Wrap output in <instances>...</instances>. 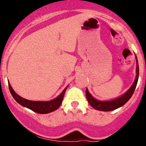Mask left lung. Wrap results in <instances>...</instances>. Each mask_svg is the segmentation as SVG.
<instances>
[{
  "label": "left lung",
  "instance_id": "8db88e82",
  "mask_svg": "<svg viewBox=\"0 0 146 146\" xmlns=\"http://www.w3.org/2000/svg\"><path fill=\"white\" fill-rule=\"evenodd\" d=\"M138 75H139V68H138V59L136 57V77L135 79L134 82H133V85H131L130 88L123 94L121 97L112 100H109V101H100L98 100L95 99L90 93L89 92L88 89H86L85 91V94H86L87 100H88L89 104L93 107L94 109L99 111H112V110L118 109L119 107H122L128 101L130 100L133 95V92H134L135 89L138 82Z\"/></svg>",
  "mask_w": 146,
  "mask_h": 146
}]
</instances>
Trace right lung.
<instances>
[{
	"instance_id": "add662e5",
	"label": "right lung",
	"mask_w": 146,
	"mask_h": 146,
	"mask_svg": "<svg viewBox=\"0 0 146 146\" xmlns=\"http://www.w3.org/2000/svg\"><path fill=\"white\" fill-rule=\"evenodd\" d=\"M8 85H9L10 92L11 93L12 96L13 97L15 101L17 103L20 104V105L23 106L29 109V110H32L33 111H35L39 114H48V113L54 111L56 110L60 105L62 103L63 99H64V94L66 92V89H67L68 86L63 90V92L57 97L55 99L52 100L51 101H32L24 99L22 97L19 96L17 93L14 91L13 88L11 87L10 84L8 82Z\"/></svg>"
}]
</instances>
